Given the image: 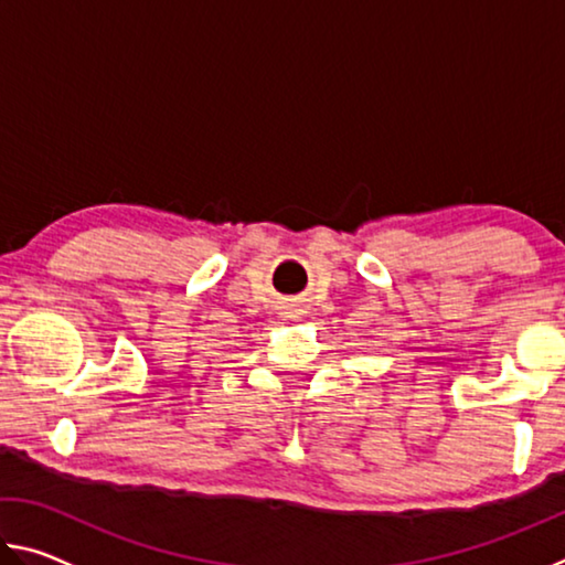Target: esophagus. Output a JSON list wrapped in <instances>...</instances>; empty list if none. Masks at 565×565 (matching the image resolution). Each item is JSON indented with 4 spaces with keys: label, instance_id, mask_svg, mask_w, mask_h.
<instances>
[{
    "label": "esophagus",
    "instance_id": "esophagus-1",
    "mask_svg": "<svg viewBox=\"0 0 565 565\" xmlns=\"http://www.w3.org/2000/svg\"><path fill=\"white\" fill-rule=\"evenodd\" d=\"M284 317L299 321V319L303 317V306H301L299 301H296V299H286V303H284Z\"/></svg>",
    "mask_w": 565,
    "mask_h": 565
}]
</instances>
